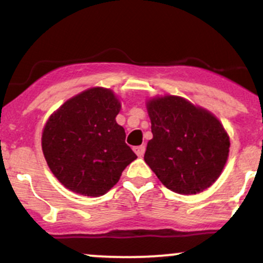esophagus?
<instances>
[{
	"instance_id": "34e87169",
	"label": "esophagus",
	"mask_w": 263,
	"mask_h": 263,
	"mask_svg": "<svg viewBox=\"0 0 263 263\" xmlns=\"http://www.w3.org/2000/svg\"><path fill=\"white\" fill-rule=\"evenodd\" d=\"M134 151L138 157H143L144 151H146V147H144V146H137V147H135Z\"/></svg>"
}]
</instances>
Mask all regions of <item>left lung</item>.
Returning a JSON list of instances; mask_svg holds the SVG:
<instances>
[{
	"mask_svg": "<svg viewBox=\"0 0 263 263\" xmlns=\"http://www.w3.org/2000/svg\"><path fill=\"white\" fill-rule=\"evenodd\" d=\"M153 138L144 162L163 185L197 194L218 179L228 161L230 140L224 126L205 108L179 96L147 102Z\"/></svg>",
	"mask_w": 263,
	"mask_h": 263,
	"instance_id": "8db88e82",
	"label": "left lung"
}]
</instances>
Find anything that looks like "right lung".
Masks as SVG:
<instances>
[{
    "mask_svg": "<svg viewBox=\"0 0 263 263\" xmlns=\"http://www.w3.org/2000/svg\"><path fill=\"white\" fill-rule=\"evenodd\" d=\"M121 104L110 89L92 87L69 99L49 117L42 149L50 171L65 188L100 197L119 182L137 158L116 122Z\"/></svg>",
    "mask_w": 263,
    "mask_h": 263,
    "instance_id": "right-lung-1",
    "label": "right lung"
}]
</instances>
